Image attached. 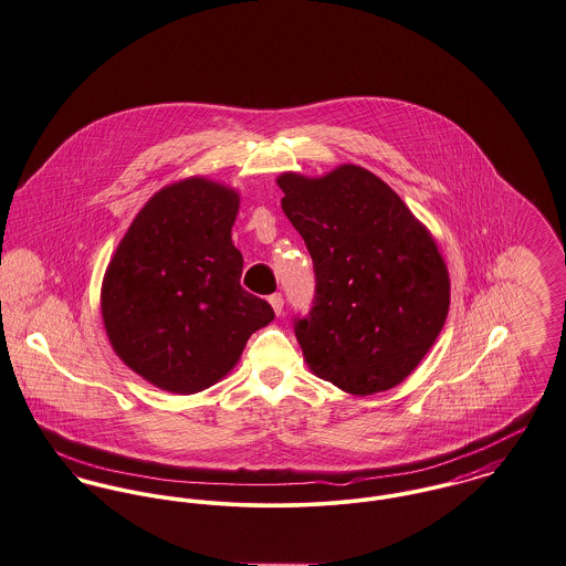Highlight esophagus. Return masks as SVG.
Listing matches in <instances>:
<instances>
[{"label": "esophagus", "instance_id": "obj_1", "mask_svg": "<svg viewBox=\"0 0 566 566\" xmlns=\"http://www.w3.org/2000/svg\"><path fill=\"white\" fill-rule=\"evenodd\" d=\"M268 303L272 305L276 315H281V313H283V296H281V294H272V296L268 298Z\"/></svg>", "mask_w": 566, "mask_h": 566}]
</instances>
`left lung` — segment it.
Wrapping results in <instances>:
<instances>
[{
    "label": "left lung",
    "mask_w": 566,
    "mask_h": 566,
    "mask_svg": "<svg viewBox=\"0 0 566 566\" xmlns=\"http://www.w3.org/2000/svg\"><path fill=\"white\" fill-rule=\"evenodd\" d=\"M281 207L315 272L313 307L294 331L308 369L353 396L400 385L439 337L450 276L430 231L374 172H283Z\"/></svg>",
    "instance_id": "8db88e82"
}]
</instances>
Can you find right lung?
I'll list each match as a JSON object with an SVG mask.
<instances>
[{"mask_svg":"<svg viewBox=\"0 0 566 566\" xmlns=\"http://www.w3.org/2000/svg\"><path fill=\"white\" fill-rule=\"evenodd\" d=\"M233 188L190 177L138 211L102 285L103 326L120 360L170 394H197L224 378L249 337L274 319L240 285L231 242Z\"/></svg>","mask_w":566,"mask_h":566,"instance_id":"add662e5","label":"right lung"}]
</instances>
